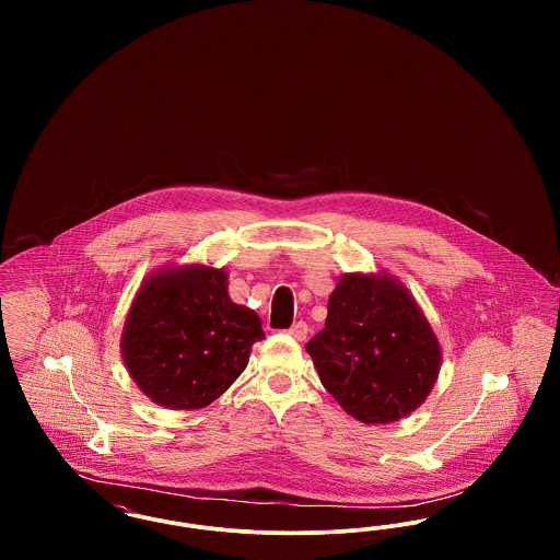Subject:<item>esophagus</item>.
Returning <instances> with one entry per match:
<instances>
[{"label": "esophagus", "instance_id": "34e87169", "mask_svg": "<svg viewBox=\"0 0 560 560\" xmlns=\"http://www.w3.org/2000/svg\"><path fill=\"white\" fill-rule=\"evenodd\" d=\"M288 334L292 336L293 340L302 342V340H306V336H308V325H306L304 320H298V323H293L292 327L288 329Z\"/></svg>", "mask_w": 560, "mask_h": 560}]
</instances>
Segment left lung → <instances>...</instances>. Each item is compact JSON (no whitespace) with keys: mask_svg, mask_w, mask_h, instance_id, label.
<instances>
[{"mask_svg":"<svg viewBox=\"0 0 560 560\" xmlns=\"http://www.w3.org/2000/svg\"><path fill=\"white\" fill-rule=\"evenodd\" d=\"M320 384L363 424H390L434 388L443 350L411 292L390 272H347L306 345Z\"/></svg>","mask_w":560,"mask_h":560,"instance_id":"8db88e82","label":"left lung"}]
</instances>
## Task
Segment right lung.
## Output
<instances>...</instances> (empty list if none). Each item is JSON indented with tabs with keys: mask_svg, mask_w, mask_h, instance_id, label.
Masks as SVG:
<instances>
[{
	"mask_svg": "<svg viewBox=\"0 0 560 560\" xmlns=\"http://www.w3.org/2000/svg\"><path fill=\"white\" fill-rule=\"evenodd\" d=\"M262 338L260 317L231 300L224 268L172 265L138 288L119 345L144 397L195 411L231 388Z\"/></svg>",
	"mask_w": 560,
	"mask_h": 560,
	"instance_id": "right-lung-1",
	"label": "right lung"
}]
</instances>
